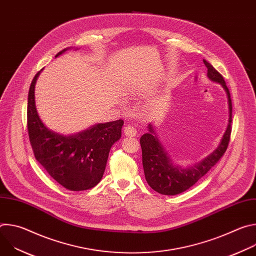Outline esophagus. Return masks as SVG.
<instances>
[{
	"mask_svg": "<svg viewBox=\"0 0 256 256\" xmlns=\"http://www.w3.org/2000/svg\"><path fill=\"white\" fill-rule=\"evenodd\" d=\"M124 134L128 136H136V130L132 126H126L124 128Z\"/></svg>",
	"mask_w": 256,
	"mask_h": 256,
	"instance_id": "1",
	"label": "esophagus"
}]
</instances>
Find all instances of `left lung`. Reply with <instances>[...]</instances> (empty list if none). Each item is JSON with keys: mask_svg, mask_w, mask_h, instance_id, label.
<instances>
[{"mask_svg": "<svg viewBox=\"0 0 256 256\" xmlns=\"http://www.w3.org/2000/svg\"><path fill=\"white\" fill-rule=\"evenodd\" d=\"M204 64L208 68V79L220 84L227 93L229 104L228 126L221 142L210 155L190 167L182 168L172 163L169 154L156 136L153 126L151 124H149V132L142 134L140 140L144 173L148 184L161 194L175 196L192 188L222 158L229 144L232 132V101L230 91L220 72L206 60H204Z\"/></svg>", "mask_w": 256, "mask_h": 256, "instance_id": "1", "label": "left lung"}]
</instances>
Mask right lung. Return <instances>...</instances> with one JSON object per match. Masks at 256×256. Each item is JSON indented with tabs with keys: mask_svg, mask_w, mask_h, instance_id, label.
Returning a JSON list of instances; mask_svg holds the SVG:
<instances>
[{
	"mask_svg": "<svg viewBox=\"0 0 256 256\" xmlns=\"http://www.w3.org/2000/svg\"><path fill=\"white\" fill-rule=\"evenodd\" d=\"M68 50L70 48L56 58ZM40 72L31 82L27 105V128L35 159L64 188L90 190L103 176L112 146L122 136L124 120L98 124L70 136L50 130L42 122L35 106L34 89Z\"/></svg>",
	"mask_w": 256,
	"mask_h": 256,
	"instance_id": "1",
	"label": "right lung"
}]
</instances>
